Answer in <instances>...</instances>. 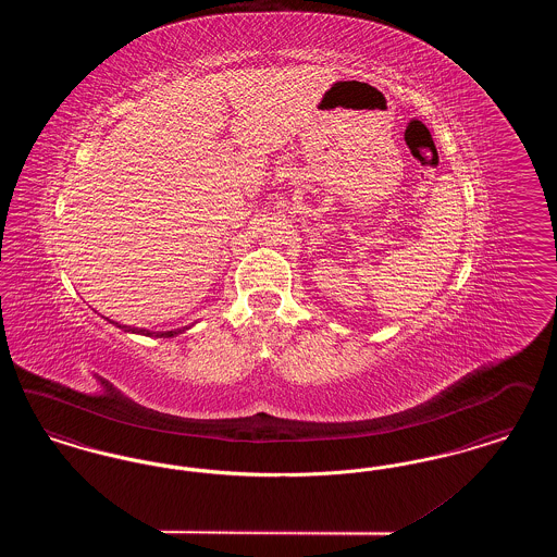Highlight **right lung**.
Instances as JSON below:
<instances>
[{
    "mask_svg": "<svg viewBox=\"0 0 557 557\" xmlns=\"http://www.w3.org/2000/svg\"><path fill=\"white\" fill-rule=\"evenodd\" d=\"M116 327H123L125 332H135V334H144V336H157V338H173V336H177V334H182V332H186L187 327L184 330H169V332H150V330H137V327H129V325H121V323H116V321H112Z\"/></svg>",
    "mask_w": 557,
    "mask_h": 557,
    "instance_id": "right-lung-1",
    "label": "right lung"
}]
</instances>
